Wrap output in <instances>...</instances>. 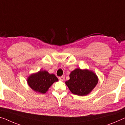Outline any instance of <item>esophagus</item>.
<instances>
[{
  "label": "esophagus",
  "instance_id": "obj_1",
  "mask_svg": "<svg viewBox=\"0 0 125 125\" xmlns=\"http://www.w3.org/2000/svg\"><path fill=\"white\" fill-rule=\"evenodd\" d=\"M59 79L61 80V81H63V80H65V76H60V77H59Z\"/></svg>",
  "mask_w": 125,
  "mask_h": 125
}]
</instances>
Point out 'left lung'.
Instances as JSON below:
<instances>
[{"label": "left lung", "mask_w": 125, "mask_h": 125, "mask_svg": "<svg viewBox=\"0 0 125 125\" xmlns=\"http://www.w3.org/2000/svg\"><path fill=\"white\" fill-rule=\"evenodd\" d=\"M70 79L65 82L69 90L74 94L87 95L93 91L98 82V78L93 71L76 68L69 75Z\"/></svg>", "instance_id": "1"}]
</instances>
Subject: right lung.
Masks as SVG:
<instances>
[{
    "instance_id": "right-lung-1",
    "label": "right lung",
    "mask_w": 125,
    "mask_h": 125,
    "mask_svg": "<svg viewBox=\"0 0 125 125\" xmlns=\"http://www.w3.org/2000/svg\"><path fill=\"white\" fill-rule=\"evenodd\" d=\"M58 80L55 74H50L47 71L40 70L36 73L31 74L27 81L28 85L33 91L45 94L53 83Z\"/></svg>"
}]
</instances>
